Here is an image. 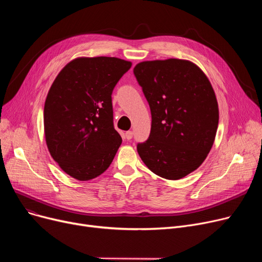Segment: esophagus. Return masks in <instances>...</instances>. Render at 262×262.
I'll return each mask as SVG.
<instances>
[{
    "label": "esophagus",
    "mask_w": 262,
    "mask_h": 262,
    "mask_svg": "<svg viewBox=\"0 0 262 262\" xmlns=\"http://www.w3.org/2000/svg\"><path fill=\"white\" fill-rule=\"evenodd\" d=\"M124 137H125V139L130 140L133 138V132H126L125 135H124Z\"/></svg>",
    "instance_id": "34e87169"
}]
</instances>
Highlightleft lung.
<instances>
[{
  "mask_svg": "<svg viewBox=\"0 0 262 262\" xmlns=\"http://www.w3.org/2000/svg\"><path fill=\"white\" fill-rule=\"evenodd\" d=\"M134 74L152 115L148 139L137 150L156 175L176 181L195 171L214 142L219 107L208 77L185 59L142 61Z\"/></svg>",
  "mask_w": 262,
  "mask_h": 262,
  "instance_id": "left-lung-1",
  "label": "left lung"
}]
</instances>
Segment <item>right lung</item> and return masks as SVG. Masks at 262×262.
Wrapping results in <instances>:
<instances>
[{
  "label": "right lung",
  "instance_id": "1",
  "mask_svg": "<svg viewBox=\"0 0 262 262\" xmlns=\"http://www.w3.org/2000/svg\"><path fill=\"white\" fill-rule=\"evenodd\" d=\"M132 67L117 57H78L63 67L43 112L49 152L63 172L90 181L113 162L122 138L114 127L112 94Z\"/></svg>",
  "mask_w": 262,
  "mask_h": 262
}]
</instances>
